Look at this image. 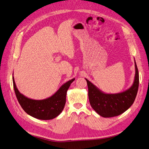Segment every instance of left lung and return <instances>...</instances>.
<instances>
[{
  "label": "left lung",
  "instance_id": "8db88e82",
  "mask_svg": "<svg viewBox=\"0 0 149 149\" xmlns=\"http://www.w3.org/2000/svg\"><path fill=\"white\" fill-rule=\"evenodd\" d=\"M135 63V76L132 85L127 90L116 94H106L100 91L89 80L87 81L90 104L97 113L102 117L118 116L126 111L132 105L139 88V71Z\"/></svg>",
  "mask_w": 149,
  "mask_h": 149
}]
</instances>
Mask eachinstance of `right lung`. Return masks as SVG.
<instances>
[{
  "instance_id": "right-lung-1",
  "label": "right lung",
  "mask_w": 149,
  "mask_h": 149,
  "mask_svg": "<svg viewBox=\"0 0 149 149\" xmlns=\"http://www.w3.org/2000/svg\"><path fill=\"white\" fill-rule=\"evenodd\" d=\"M12 79L15 94L24 111L35 118L49 120L55 118L63 111L66 103V92L75 79L73 78L67 81L61 86L54 94L42 100L29 99L20 93L15 83L13 76Z\"/></svg>"
}]
</instances>
